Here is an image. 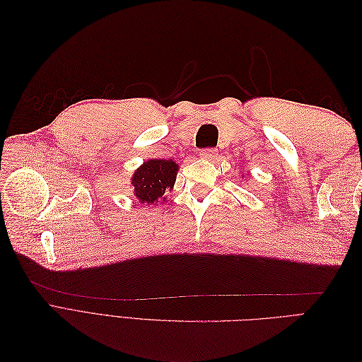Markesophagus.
Masks as SVG:
<instances>
[{
  "label": "esophagus",
  "instance_id": "1",
  "mask_svg": "<svg viewBox=\"0 0 362 362\" xmlns=\"http://www.w3.org/2000/svg\"><path fill=\"white\" fill-rule=\"evenodd\" d=\"M201 158H204V160H216L217 158V151L216 149H213V148H206V149H202L201 151Z\"/></svg>",
  "mask_w": 362,
  "mask_h": 362
}]
</instances>
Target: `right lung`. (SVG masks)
<instances>
[{
    "instance_id": "1",
    "label": "right lung",
    "mask_w": 362,
    "mask_h": 362,
    "mask_svg": "<svg viewBox=\"0 0 362 362\" xmlns=\"http://www.w3.org/2000/svg\"><path fill=\"white\" fill-rule=\"evenodd\" d=\"M177 173L178 164L173 160L154 158L145 161L131 178L139 202L152 205L166 199L164 194L173 189Z\"/></svg>"
}]
</instances>
